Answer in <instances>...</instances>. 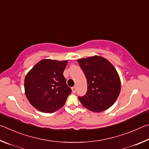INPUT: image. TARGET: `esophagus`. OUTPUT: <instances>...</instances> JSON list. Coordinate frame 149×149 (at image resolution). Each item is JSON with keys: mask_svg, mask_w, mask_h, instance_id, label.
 Here are the masks:
<instances>
[{"mask_svg": "<svg viewBox=\"0 0 149 149\" xmlns=\"http://www.w3.org/2000/svg\"><path fill=\"white\" fill-rule=\"evenodd\" d=\"M76 92H77V88L75 86H73L72 88V92L73 93H76Z\"/></svg>", "mask_w": 149, "mask_h": 149, "instance_id": "esophagus-1", "label": "esophagus"}]
</instances>
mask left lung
<instances>
[{"label": "left lung", "mask_w": 149, "mask_h": 149, "mask_svg": "<svg viewBox=\"0 0 149 149\" xmlns=\"http://www.w3.org/2000/svg\"><path fill=\"white\" fill-rule=\"evenodd\" d=\"M87 79L88 90L79 99L84 107L100 113L108 109L116 101L121 83L114 66L103 57L95 56L78 60Z\"/></svg>", "instance_id": "8db88e82"}]
</instances>
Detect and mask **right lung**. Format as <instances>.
<instances>
[{
    "instance_id": "add662e5",
    "label": "right lung",
    "mask_w": 149,
    "mask_h": 149,
    "mask_svg": "<svg viewBox=\"0 0 149 149\" xmlns=\"http://www.w3.org/2000/svg\"><path fill=\"white\" fill-rule=\"evenodd\" d=\"M67 61L42 59L26 75L25 93L34 107L41 112L52 113L65 105L71 93L63 71Z\"/></svg>"
}]
</instances>
